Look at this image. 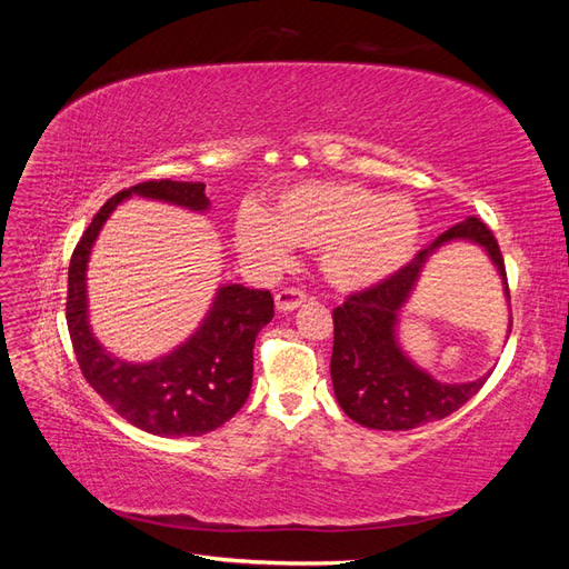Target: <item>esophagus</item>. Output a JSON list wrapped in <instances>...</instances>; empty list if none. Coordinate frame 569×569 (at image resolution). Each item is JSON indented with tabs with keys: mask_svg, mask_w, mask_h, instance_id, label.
<instances>
[{
	"mask_svg": "<svg viewBox=\"0 0 569 569\" xmlns=\"http://www.w3.org/2000/svg\"><path fill=\"white\" fill-rule=\"evenodd\" d=\"M306 301V291L295 289V287H284L280 289L278 295H274V306H278L280 313H289V311H297V308Z\"/></svg>",
	"mask_w": 569,
	"mask_h": 569,
	"instance_id": "1",
	"label": "esophagus"
}]
</instances>
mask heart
Wrapping results in <instances>:
<instances>
[{"label": "heart", "instance_id": "1", "mask_svg": "<svg viewBox=\"0 0 569 569\" xmlns=\"http://www.w3.org/2000/svg\"><path fill=\"white\" fill-rule=\"evenodd\" d=\"M422 220L406 197L356 182L311 180L284 189L266 213L244 206L234 218V244L251 263H287L291 244L318 251L327 282L343 291L382 284L410 263Z\"/></svg>", "mask_w": 569, "mask_h": 569}]
</instances>
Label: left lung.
<instances>
[{
	"instance_id": "1",
	"label": "left lung",
	"mask_w": 569,
	"mask_h": 569,
	"mask_svg": "<svg viewBox=\"0 0 569 569\" xmlns=\"http://www.w3.org/2000/svg\"><path fill=\"white\" fill-rule=\"evenodd\" d=\"M449 242H472L487 251L503 280L510 301L506 263L496 237L479 218H468L439 234L432 244L416 253L412 261L382 284L356 291L332 311V385L347 416L370 429H412L425 422L443 420L485 387L487 375L475 382L446 385L418 368L396 339L401 308L416 289L420 272L439 247Z\"/></svg>"
}]
</instances>
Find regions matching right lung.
<instances>
[{
	"label": "right lung",
	"instance_id": "add662e5",
	"mask_svg": "<svg viewBox=\"0 0 569 569\" xmlns=\"http://www.w3.org/2000/svg\"><path fill=\"white\" fill-rule=\"evenodd\" d=\"M132 194L206 211L203 182L149 180L111 197L82 232L68 266L66 322L84 380L120 418L157 437H201L226 425L251 391L253 343L272 320L268 289L222 284L197 332L151 363H128L109 353L90 330L88 261L94 239L116 206Z\"/></svg>",
	"mask_w": 569,
	"mask_h": 569
}]
</instances>
